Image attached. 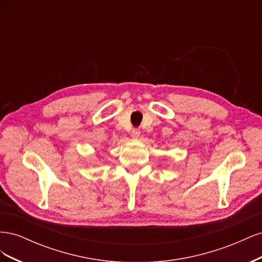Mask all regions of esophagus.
I'll use <instances>...</instances> for the list:
<instances>
[{"label": "esophagus", "instance_id": "esophagus-1", "mask_svg": "<svg viewBox=\"0 0 262 262\" xmlns=\"http://www.w3.org/2000/svg\"><path fill=\"white\" fill-rule=\"evenodd\" d=\"M131 137H132V139H139L140 130L139 129H133L132 132H131Z\"/></svg>", "mask_w": 262, "mask_h": 262}]
</instances>
